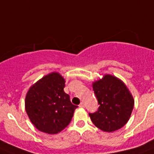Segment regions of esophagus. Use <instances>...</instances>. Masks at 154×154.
Instances as JSON below:
<instances>
[{
    "label": "esophagus",
    "instance_id": "esophagus-1",
    "mask_svg": "<svg viewBox=\"0 0 154 154\" xmlns=\"http://www.w3.org/2000/svg\"><path fill=\"white\" fill-rule=\"evenodd\" d=\"M85 103H84V102H81V103H80V105H79V107H85Z\"/></svg>",
    "mask_w": 154,
    "mask_h": 154
}]
</instances>
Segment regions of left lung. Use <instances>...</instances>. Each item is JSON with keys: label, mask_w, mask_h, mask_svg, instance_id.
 <instances>
[{"label": "left lung", "mask_w": 154, "mask_h": 154, "mask_svg": "<svg viewBox=\"0 0 154 154\" xmlns=\"http://www.w3.org/2000/svg\"><path fill=\"white\" fill-rule=\"evenodd\" d=\"M92 88L97 98V112L89 113L93 124L104 132L122 128L131 116L134 100L124 82L118 77L105 74L94 81Z\"/></svg>", "instance_id": "8db88e82"}]
</instances>
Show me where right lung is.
I'll return each mask as SVG.
<instances>
[{
  "label": "right lung",
  "mask_w": 154,
  "mask_h": 154,
  "mask_svg": "<svg viewBox=\"0 0 154 154\" xmlns=\"http://www.w3.org/2000/svg\"><path fill=\"white\" fill-rule=\"evenodd\" d=\"M65 79L57 72L42 77L30 87L25 110L34 126L43 133L55 134L70 122L77 106L64 92Z\"/></svg>",
  "instance_id": "1"
}]
</instances>
